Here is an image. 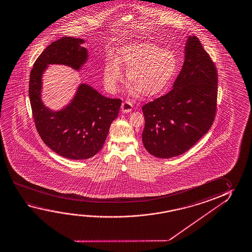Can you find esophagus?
Returning <instances> with one entry per match:
<instances>
[{
    "mask_svg": "<svg viewBox=\"0 0 252 252\" xmlns=\"http://www.w3.org/2000/svg\"><path fill=\"white\" fill-rule=\"evenodd\" d=\"M132 103L129 101H125L124 103H122L121 104V112H124V113H129L132 111Z\"/></svg>",
    "mask_w": 252,
    "mask_h": 252,
    "instance_id": "obj_1",
    "label": "esophagus"
}]
</instances>
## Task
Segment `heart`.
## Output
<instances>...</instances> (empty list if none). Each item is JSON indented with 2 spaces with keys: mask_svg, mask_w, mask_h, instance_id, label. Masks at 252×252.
<instances>
[{
  "mask_svg": "<svg viewBox=\"0 0 252 252\" xmlns=\"http://www.w3.org/2000/svg\"><path fill=\"white\" fill-rule=\"evenodd\" d=\"M178 67V59L172 51L161 49L154 43L136 42L122 46L116 61L108 60L103 80L110 91H115L126 70L132 94L151 97L165 91Z\"/></svg>",
  "mask_w": 252,
  "mask_h": 252,
  "instance_id": "1",
  "label": "heart"
}]
</instances>
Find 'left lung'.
<instances>
[{
    "label": "left lung",
    "instance_id": "left-lung-1",
    "mask_svg": "<svg viewBox=\"0 0 252 252\" xmlns=\"http://www.w3.org/2000/svg\"><path fill=\"white\" fill-rule=\"evenodd\" d=\"M217 70L198 37L189 36L185 62L172 90L142 107V142L154 157L188 151L210 129L217 102Z\"/></svg>",
    "mask_w": 252,
    "mask_h": 252
}]
</instances>
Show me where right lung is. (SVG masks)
Wrapping results in <instances>:
<instances>
[{
    "mask_svg": "<svg viewBox=\"0 0 252 252\" xmlns=\"http://www.w3.org/2000/svg\"><path fill=\"white\" fill-rule=\"evenodd\" d=\"M84 42L71 37L53 42L38 56L30 74V102L37 132L53 151L72 160L89 159L99 152L121 106V100L105 97L85 83L59 111L42 102V77L48 66L59 64L80 70L89 57L82 46Z\"/></svg>",
    "mask_w": 252,
    "mask_h": 252,
    "instance_id": "right-lung-1",
    "label": "right lung"
}]
</instances>
